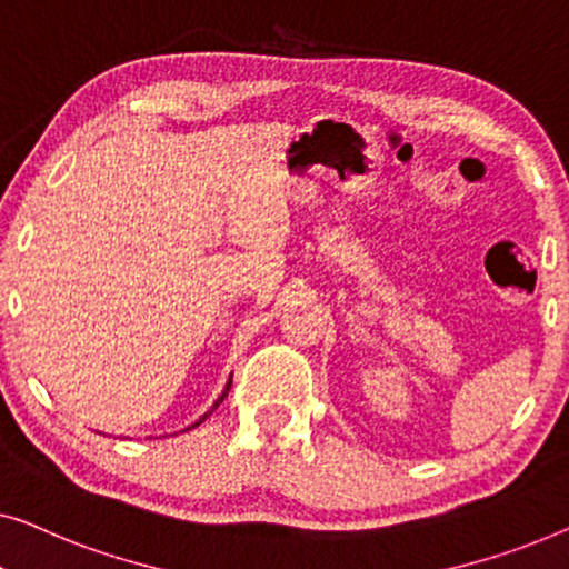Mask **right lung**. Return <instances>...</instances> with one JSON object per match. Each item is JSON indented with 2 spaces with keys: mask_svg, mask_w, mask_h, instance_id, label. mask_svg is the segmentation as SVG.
<instances>
[{
  "mask_svg": "<svg viewBox=\"0 0 569 569\" xmlns=\"http://www.w3.org/2000/svg\"><path fill=\"white\" fill-rule=\"evenodd\" d=\"M229 389H231V379H229V383H227V389H223V391H221V397H219V399H216V402H213V407H211V410H208V412L203 415V418H201V420H198V422H193V426H190V428H198V426H201V422H203V420H208V415H211V412L216 410V407H219V405L223 402V397H227V395H229ZM190 428H186V430H190Z\"/></svg>",
  "mask_w": 569,
  "mask_h": 569,
  "instance_id": "1",
  "label": "right lung"
}]
</instances>
